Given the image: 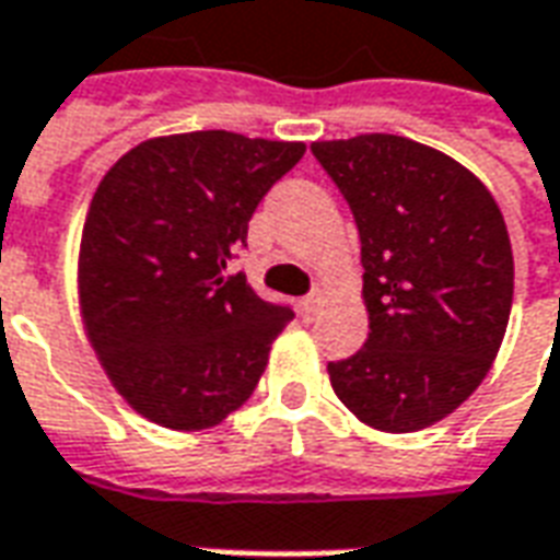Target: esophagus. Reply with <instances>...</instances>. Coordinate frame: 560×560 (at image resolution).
<instances>
[{
	"label": "esophagus",
	"instance_id": "obj_1",
	"mask_svg": "<svg viewBox=\"0 0 560 560\" xmlns=\"http://www.w3.org/2000/svg\"><path fill=\"white\" fill-rule=\"evenodd\" d=\"M320 305H324V293L315 291V293H308L305 300H300V312H303V317H315Z\"/></svg>",
	"mask_w": 560,
	"mask_h": 560
}]
</instances>
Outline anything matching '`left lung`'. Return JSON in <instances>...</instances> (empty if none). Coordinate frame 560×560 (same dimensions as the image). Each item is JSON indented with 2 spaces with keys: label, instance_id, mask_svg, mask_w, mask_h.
Returning <instances> with one entry per match:
<instances>
[{
  "label": "left lung",
  "instance_id": "1",
  "mask_svg": "<svg viewBox=\"0 0 560 560\" xmlns=\"http://www.w3.org/2000/svg\"><path fill=\"white\" fill-rule=\"evenodd\" d=\"M351 203L369 339L329 384L377 432H420L489 375L513 305V248L492 191L441 149L399 135L315 140Z\"/></svg>",
  "mask_w": 560,
  "mask_h": 560
}]
</instances>
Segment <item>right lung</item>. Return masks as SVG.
Listing matches in <instances>:
<instances>
[{
    "label": "right lung",
    "mask_w": 560,
    "mask_h": 560,
    "mask_svg": "<svg viewBox=\"0 0 560 560\" xmlns=\"http://www.w3.org/2000/svg\"><path fill=\"white\" fill-rule=\"evenodd\" d=\"M300 140L185 131L128 149L92 195L78 255L86 339L149 422L200 432L243 408L291 308L224 276Z\"/></svg>",
    "instance_id": "right-lung-1"
}]
</instances>
